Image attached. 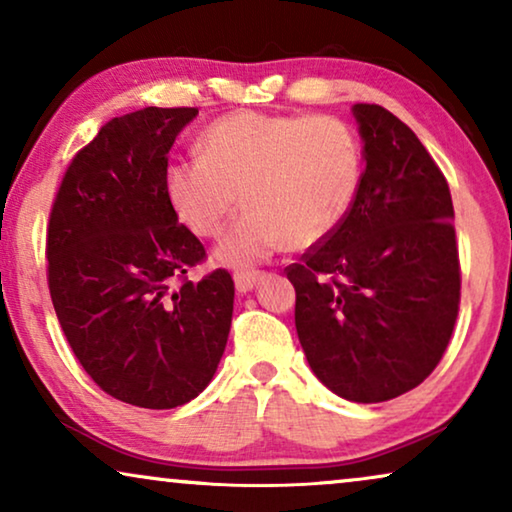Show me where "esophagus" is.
<instances>
[{"label":"esophagus","instance_id":"34e87169","mask_svg":"<svg viewBox=\"0 0 512 512\" xmlns=\"http://www.w3.org/2000/svg\"><path fill=\"white\" fill-rule=\"evenodd\" d=\"M235 289L237 293H249L254 291L258 282H261L263 275H258V272H235Z\"/></svg>","mask_w":512,"mask_h":512}]
</instances>
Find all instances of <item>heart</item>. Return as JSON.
I'll return each instance as SVG.
<instances>
[{
  "label": "heart",
  "mask_w": 512,
  "mask_h": 512,
  "mask_svg": "<svg viewBox=\"0 0 512 512\" xmlns=\"http://www.w3.org/2000/svg\"><path fill=\"white\" fill-rule=\"evenodd\" d=\"M200 158L165 170V195L200 237L221 230L237 200L247 207L214 247V261L251 270L289 247L326 240L359 184V149L331 116L237 111L202 132Z\"/></svg>",
  "instance_id": "obj_1"
}]
</instances>
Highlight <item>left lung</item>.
I'll return each mask as SVG.
<instances>
[{"instance_id":"8db88e82","label":"left lung","mask_w":512,"mask_h":512,"mask_svg":"<svg viewBox=\"0 0 512 512\" xmlns=\"http://www.w3.org/2000/svg\"><path fill=\"white\" fill-rule=\"evenodd\" d=\"M363 167L349 212L286 268L296 331L312 373L354 403L422 384L443 359L459 312L450 186L408 125L354 104Z\"/></svg>"}]
</instances>
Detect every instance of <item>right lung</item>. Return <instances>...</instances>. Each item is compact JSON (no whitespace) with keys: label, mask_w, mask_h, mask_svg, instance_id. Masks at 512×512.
Here are the masks:
<instances>
[{"label":"right lung","mask_w":512,"mask_h":512,"mask_svg":"<svg viewBox=\"0 0 512 512\" xmlns=\"http://www.w3.org/2000/svg\"><path fill=\"white\" fill-rule=\"evenodd\" d=\"M195 116L146 107L104 123L74 156L48 223V289L69 347L97 387L137 408L193 401L233 319L226 270L186 279L205 247L165 195L167 153Z\"/></svg>","instance_id":"obj_1"}]
</instances>
